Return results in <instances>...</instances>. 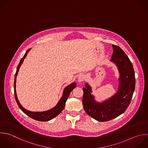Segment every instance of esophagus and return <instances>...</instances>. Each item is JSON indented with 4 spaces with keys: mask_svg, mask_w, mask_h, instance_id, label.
<instances>
[{
    "mask_svg": "<svg viewBox=\"0 0 148 148\" xmlns=\"http://www.w3.org/2000/svg\"><path fill=\"white\" fill-rule=\"evenodd\" d=\"M85 80V76L84 75H80L78 77V82L79 83H82Z\"/></svg>",
    "mask_w": 148,
    "mask_h": 148,
    "instance_id": "obj_1",
    "label": "esophagus"
}]
</instances>
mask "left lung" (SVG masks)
I'll return each instance as SVG.
<instances>
[{
	"label": "left lung",
	"instance_id": "left-lung-1",
	"mask_svg": "<svg viewBox=\"0 0 148 148\" xmlns=\"http://www.w3.org/2000/svg\"><path fill=\"white\" fill-rule=\"evenodd\" d=\"M110 61L118 68L120 77L117 93L108 100L98 103L91 95V88L86 83L83 87V105L86 113L99 121H106L124 113L129 106L135 90V77L132 64L123 50L112 45Z\"/></svg>",
	"mask_w": 148,
	"mask_h": 148
}]
</instances>
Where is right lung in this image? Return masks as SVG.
I'll return each instance as SVG.
<instances>
[{"mask_svg":"<svg viewBox=\"0 0 148 148\" xmlns=\"http://www.w3.org/2000/svg\"><path fill=\"white\" fill-rule=\"evenodd\" d=\"M31 49L27 50V51H26L25 55L24 56V57L21 58L18 66L17 68V71L16 73L15 74V77H14V95H15V98L16 100V102L19 106V108H20V109L24 113H25L27 115H28V116H29L30 117H31L32 119L36 120H38L40 121H47L49 120H50L51 119H53V118H54L55 117H56L57 116H58L64 109L65 105V103L66 101L71 93V92L73 90V88H75L76 87V83H73L71 84H69V86H68L66 87L65 88L64 92H63V95L62 97H61V98L60 99V100L59 101V102H58L57 105L54 107L53 108L47 110V111H45V112H31V111H29L26 110L25 109H24L21 105L20 104V103L19 102L18 98H17V94H16V78H17V76L18 75V72L19 71V69L21 65V64H23L24 59L25 58L28 51L30 50Z\"/></svg>","mask_w":148,"mask_h":148,"instance_id":"right-lung-1","label":"right lung"}]
</instances>
